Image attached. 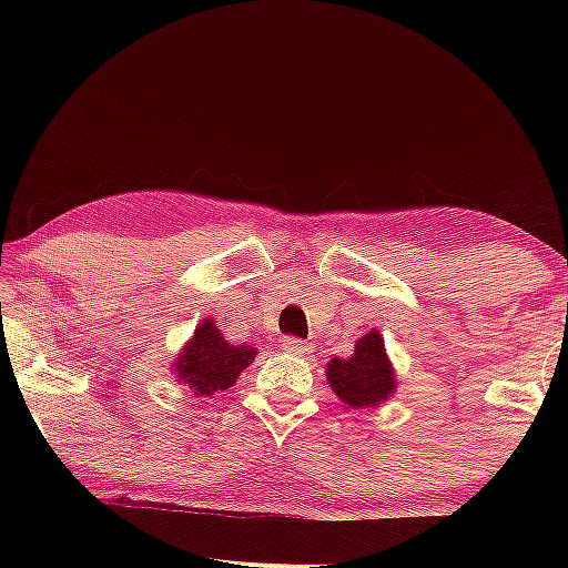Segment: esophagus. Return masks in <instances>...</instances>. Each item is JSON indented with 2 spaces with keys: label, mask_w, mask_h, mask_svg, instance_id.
Returning a JSON list of instances; mask_svg holds the SVG:
<instances>
[{
  "label": "esophagus",
  "mask_w": 568,
  "mask_h": 568,
  "mask_svg": "<svg viewBox=\"0 0 568 568\" xmlns=\"http://www.w3.org/2000/svg\"><path fill=\"white\" fill-rule=\"evenodd\" d=\"M281 348L285 353H293V355H305V353H311V343L303 338H295V335H287V338L281 341Z\"/></svg>",
  "instance_id": "1"
}]
</instances>
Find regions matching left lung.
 I'll return each instance as SVG.
<instances>
[{"label": "left lung", "instance_id": "obj_1", "mask_svg": "<svg viewBox=\"0 0 568 568\" xmlns=\"http://www.w3.org/2000/svg\"><path fill=\"white\" fill-rule=\"evenodd\" d=\"M325 373L335 396L351 408H373L388 400L396 390V371L378 331L365 333L361 341H355L351 358H333L325 365Z\"/></svg>", "mask_w": 568, "mask_h": 568}]
</instances>
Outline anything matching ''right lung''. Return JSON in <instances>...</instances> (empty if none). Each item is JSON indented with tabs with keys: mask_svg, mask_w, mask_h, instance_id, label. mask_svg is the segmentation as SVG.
Instances as JSON below:
<instances>
[{
	"mask_svg": "<svg viewBox=\"0 0 568 568\" xmlns=\"http://www.w3.org/2000/svg\"><path fill=\"white\" fill-rule=\"evenodd\" d=\"M255 355L253 345L227 343L217 325L207 318L197 325L195 335L178 355L175 373L178 381L190 386L195 396L207 398L233 386L240 373L255 361Z\"/></svg>",
	"mask_w": 568,
	"mask_h": 568,
	"instance_id": "1",
	"label": "right lung"
}]
</instances>
